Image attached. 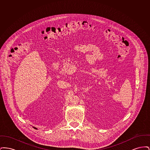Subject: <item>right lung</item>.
I'll use <instances>...</instances> for the list:
<instances>
[{"label":"right lung","instance_id":"1","mask_svg":"<svg viewBox=\"0 0 150 150\" xmlns=\"http://www.w3.org/2000/svg\"><path fill=\"white\" fill-rule=\"evenodd\" d=\"M35 128L36 129V128Z\"/></svg>","mask_w":150,"mask_h":150}]
</instances>
